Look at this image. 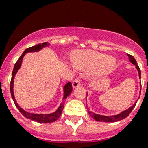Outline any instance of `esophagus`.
<instances>
[{
    "mask_svg": "<svg viewBox=\"0 0 148 148\" xmlns=\"http://www.w3.org/2000/svg\"><path fill=\"white\" fill-rule=\"evenodd\" d=\"M80 85V80L79 78H76L73 80L72 82V86L73 87H77V86H79Z\"/></svg>",
    "mask_w": 148,
    "mask_h": 148,
    "instance_id": "34e87169",
    "label": "esophagus"
}]
</instances>
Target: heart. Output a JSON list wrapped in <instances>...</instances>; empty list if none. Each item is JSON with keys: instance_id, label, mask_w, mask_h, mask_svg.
I'll list each match as a JSON object with an SVG mask.
<instances>
[{"instance_id": "obj_1", "label": "heart", "mask_w": 148, "mask_h": 148, "mask_svg": "<svg viewBox=\"0 0 148 148\" xmlns=\"http://www.w3.org/2000/svg\"><path fill=\"white\" fill-rule=\"evenodd\" d=\"M73 65L79 70H90L93 77L105 75L113 68L116 59L112 56H106L104 54L94 51H79L73 53L71 57Z\"/></svg>"}]
</instances>
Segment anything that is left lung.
Segmentation results:
<instances>
[{
    "label": "left lung",
    "mask_w": 148,
    "mask_h": 148,
    "mask_svg": "<svg viewBox=\"0 0 148 148\" xmlns=\"http://www.w3.org/2000/svg\"><path fill=\"white\" fill-rule=\"evenodd\" d=\"M128 56L129 58V60H130V62L135 65L136 68L138 69V74H139V77L140 78V68H139L138 65V64L136 62V60L134 59V58L133 57L132 55H128ZM140 87H141V85H140ZM136 105V103H134V105L132 106H131L129 109H126L125 111H123L122 112H121L119 115H116V116H101V115H98V114H96L93 112L88 111L89 115L91 116V117L93 118V119H95L96 121H98V122H118V121H120V120L124 119L125 118H126L127 116H129V114L131 113V112L132 111V109H134V106Z\"/></svg>",
    "instance_id": "1"
}]
</instances>
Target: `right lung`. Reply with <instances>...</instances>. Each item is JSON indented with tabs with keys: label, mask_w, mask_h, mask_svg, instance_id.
Returning a JSON list of instances; mask_svg holds the SVG:
<instances>
[{
	"label": "right lung",
	"mask_w": 148,
	"mask_h": 148,
	"mask_svg": "<svg viewBox=\"0 0 148 148\" xmlns=\"http://www.w3.org/2000/svg\"><path fill=\"white\" fill-rule=\"evenodd\" d=\"M49 44L48 42H44V43H40V44H38V45H33L32 47H29L28 49H26L25 51H24L23 53L22 54V55L19 58V59L17 60V62H16L15 65H14V70L12 72V77H11V81H10V93H11L12 99L14 100V103H15L16 106L17 107V109H19V111L22 113L23 116L24 117L27 118V119H29L32 120V121H35V122H41V123H49V122H53L55 121L58 119L60 117V116L62 115V110H63L64 106V100L65 99H67V97L71 94V93L72 92V84L71 82H68V84H66L65 86H64V101H62V103H61V105L58 107V109L53 112V113L51 114H33V113H29L28 112H26L25 110L22 109L21 107L19 106L16 102L15 100V98H14V77H15L16 72L18 71V70L20 69V66H21V64H22V60L23 58L26 53L27 52H32V51H39L40 49H42L44 47L49 45Z\"/></svg>",
	"instance_id": "right-lung-1"
}]
</instances>
